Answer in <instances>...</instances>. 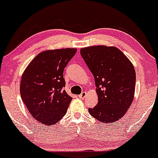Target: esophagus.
Wrapping results in <instances>:
<instances>
[{
	"label": "esophagus",
	"mask_w": 158,
	"mask_h": 158,
	"mask_svg": "<svg viewBox=\"0 0 158 158\" xmlns=\"http://www.w3.org/2000/svg\"><path fill=\"white\" fill-rule=\"evenodd\" d=\"M86 96H87V93H86V92H82V93H81V94H80V95L79 96V97L80 98V99H85Z\"/></svg>",
	"instance_id": "obj_1"
}]
</instances>
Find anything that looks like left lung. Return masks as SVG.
Masks as SVG:
<instances>
[{
  "instance_id": "obj_1",
  "label": "left lung",
  "mask_w": 158,
  "mask_h": 158,
  "mask_svg": "<svg viewBox=\"0 0 158 158\" xmlns=\"http://www.w3.org/2000/svg\"><path fill=\"white\" fill-rule=\"evenodd\" d=\"M81 56L94 75L98 103L89 108L97 120L114 123L124 116L135 97L136 73L132 63L115 47L104 45L80 49Z\"/></svg>"
}]
</instances>
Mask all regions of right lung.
Listing matches in <instances>:
<instances>
[{
	"label": "right lung",
	"mask_w": 158,
	"mask_h": 158,
	"mask_svg": "<svg viewBox=\"0 0 158 158\" xmlns=\"http://www.w3.org/2000/svg\"><path fill=\"white\" fill-rule=\"evenodd\" d=\"M76 48L43 51L23 72L20 93L32 117L50 126L66 114L71 97L64 90V69L77 52Z\"/></svg>",
	"instance_id": "obj_1"
}]
</instances>
